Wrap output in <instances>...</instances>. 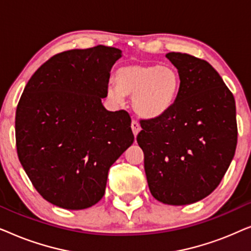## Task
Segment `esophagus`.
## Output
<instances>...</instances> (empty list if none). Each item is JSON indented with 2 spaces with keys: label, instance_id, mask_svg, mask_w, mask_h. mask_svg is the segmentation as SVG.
Segmentation results:
<instances>
[{
  "label": "esophagus",
  "instance_id": "1",
  "mask_svg": "<svg viewBox=\"0 0 251 251\" xmlns=\"http://www.w3.org/2000/svg\"><path fill=\"white\" fill-rule=\"evenodd\" d=\"M131 129H132L133 135H135V136L138 135L140 129H142V128H140V125L138 123V121H136V120H132V121H131Z\"/></svg>",
  "mask_w": 251,
  "mask_h": 251
}]
</instances>
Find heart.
<instances>
[{
	"instance_id": "1",
	"label": "heart",
	"mask_w": 251,
	"mask_h": 251,
	"mask_svg": "<svg viewBox=\"0 0 251 251\" xmlns=\"http://www.w3.org/2000/svg\"><path fill=\"white\" fill-rule=\"evenodd\" d=\"M118 85L107 88L108 97L123 102L125 95L133 97L136 112L145 118H156L169 111L179 89V75L174 67L130 64L115 73Z\"/></svg>"
}]
</instances>
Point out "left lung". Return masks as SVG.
Instances as JSON below:
<instances>
[{"label":"left lung","mask_w":251,"mask_h":251,"mask_svg":"<svg viewBox=\"0 0 251 251\" xmlns=\"http://www.w3.org/2000/svg\"><path fill=\"white\" fill-rule=\"evenodd\" d=\"M179 74L169 111L140 120L137 143L151 193L157 201L184 205L218 186L238 142L235 100L208 61L187 53L166 54Z\"/></svg>","instance_id":"1"}]
</instances>
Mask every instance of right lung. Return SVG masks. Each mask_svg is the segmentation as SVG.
Here are the masks:
<instances>
[{
  "label": "right lung",
  "instance_id": "right-lung-1",
  "mask_svg": "<svg viewBox=\"0 0 251 251\" xmlns=\"http://www.w3.org/2000/svg\"><path fill=\"white\" fill-rule=\"evenodd\" d=\"M121 50L54 54L29 78L16 111V146L33 186L57 207L81 210L104 197L108 170L133 143L131 118L109 112V72Z\"/></svg>",
  "mask_w": 251,
  "mask_h": 251
}]
</instances>
